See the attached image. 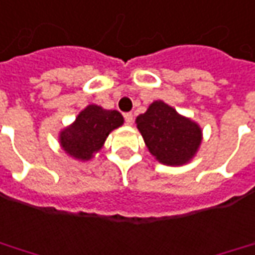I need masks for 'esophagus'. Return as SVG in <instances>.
<instances>
[{"mask_svg": "<svg viewBox=\"0 0 255 255\" xmlns=\"http://www.w3.org/2000/svg\"><path fill=\"white\" fill-rule=\"evenodd\" d=\"M124 119H126L127 126H132V123H134V116H132V113H126L124 114Z\"/></svg>", "mask_w": 255, "mask_h": 255, "instance_id": "obj_1", "label": "esophagus"}]
</instances>
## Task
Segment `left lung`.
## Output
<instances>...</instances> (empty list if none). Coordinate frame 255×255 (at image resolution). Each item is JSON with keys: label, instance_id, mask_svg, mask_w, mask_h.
Segmentation results:
<instances>
[{"label": "left lung", "instance_id": "8db88e82", "mask_svg": "<svg viewBox=\"0 0 255 255\" xmlns=\"http://www.w3.org/2000/svg\"><path fill=\"white\" fill-rule=\"evenodd\" d=\"M150 155L166 166H183L193 160L202 142L200 124L177 113L163 100H155L135 120Z\"/></svg>", "mask_w": 255, "mask_h": 255}]
</instances>
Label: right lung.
<instances>
[{"instance_id": "right-lung-1", "label": "right lung", "mask_w": 255, "mask_h": 255, "mask_svg": "<svg viewBox=\"0 0 255 255\" xmlns=\"http://www.w3.org/2000/svg\"><path fill=\"white\" fill-rule=\"evenodd\" d=\"M123 124L124 117L117 110L89 105L78 114L72 124L62 128L58 141L68 156L82 162L91 160L103 148L109 134Z\"/></svg>"}]
</instances>
